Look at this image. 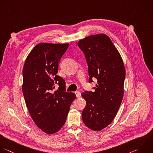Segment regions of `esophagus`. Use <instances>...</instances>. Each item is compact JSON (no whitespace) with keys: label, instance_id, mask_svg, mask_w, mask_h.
Masks as SVG:
<instances>
[{"label":"esophagus","instance_id":"1","mask_svg":"<svg viewBox=\"0 0 153 153\" xmlns=\"http://www.w3.org/2000/svg\"><path fill=\"white\" fill-rule=\"evenodd\" d=\"M75 94H76L77 98H80V96H81V93H80V92H79V91L76 92H75Z\"/></svg>","mask_w":153,"mask_h":153}]
</instances>
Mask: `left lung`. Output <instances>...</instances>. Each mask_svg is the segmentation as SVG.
Here are the masks:
<instances>
[{
    "label": "left lung",
    "mask_w": 153,
    "mask_h": 153,
    "mask_svg": "<svg viewBox=\"0 0 153 153\" xmlns=\"http://www.w3.org/2000/svg\"><path fill=\"white\" fill-rule=\"evenodd\" d=\"M77 45L86 57L89 82L97 79L95 92L82 94L86 102L82 120L90 129L100 131L113 122L120 108L124 94L125 67L119 52L105 34L88 36Z\"/></svg>",
    "instance_id": "1"
}]
</instances>
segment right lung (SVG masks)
I'll use <instances>...</instances> for the list:
<instances>
[{
  "label": "right lung",
  "instance_id": "add662e5",
  "mask_svg": "<svg viewBox=\"0 0 153 153\" xmlns=\"http://www.w3.org/2000/svg\"><path fill=\"white\" fill-rule=\"evenodd\" d=\"M68 45L37 44L27 56L22 70V90L26 106L34 123L47 134L61 129L76 98L74 93L64 92V80L56 74L59 61ZM54 82L60 86L52 94Z\"/></svg>",
  "mask_w": 153,
  "mask_h": 153
}]
</instances>
